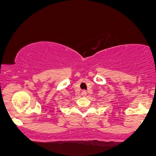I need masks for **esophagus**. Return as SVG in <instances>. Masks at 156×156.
<instances>
[{
  "instance_id": "obj_1",
  "label": "esophagus",
  "mask_w": 156,
  "mask_h": 156,
  "mask_svg": "<svg viewBox=\"0 0 156 156\" xmlns=\"http://www.w3.org/2000/svg\"><path fill=\"white\" fill-rule=\"evenodd\" d=\"M82 96H87V91H86L85 90H83V91H82Z\"/></svg>"
}]
</instances>
